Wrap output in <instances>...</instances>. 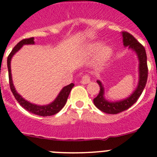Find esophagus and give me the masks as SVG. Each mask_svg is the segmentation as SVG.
Listing matches in <instances>:
<instances>
[{"mask_svg":"<svg viewBox=\"0 0 157 157\" xmlns=\"http://www.w3.org/2000/svg\"><path fill=\"white\" fill-rule=\"evenodd\" d=\"M90 76H88L87 74H85L82 77L81 79V83H83V84H86V83H90Z\"/></svg>","mask_w":157,"mask_h":157,"instance_id":"obj_1","label":"esophagus"}]
</instances>
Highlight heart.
Returning <instances> with one entry per match:
<instances>
[{
  "label": "heart",
  "mask_w": 157,
  "mask_h": 157,
  "mask_svg": "<svg viewBox=\"0 0 157 157\" xmlns=\"http://www.w3.org/2000/svg\"><path fill=\"white\" fill-rule=\"evenodd\" d=\"M102 44L100 42H95V43L90 44L86 48V51L88 54H94L101 47ZM113 50L108 45H104L100 49L97 54V60H98L99 63L103 64V63H106L109 58H110L111 55H112Z\"/></svg>",
  "instance_id": "heart-1"
}]
</instances>
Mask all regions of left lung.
<instances>
[{
	"label": "left lung",
	"instance_id": "obj_1",
	"mask_svg": "<svg viewBox=\"0 0 157 157\" xmlns=\"http://www.w3.org/2000/svg\"><path fill=\"white\" fill-rule=\"evenodd\" d=\"M123 41L125 47L135 51L139 59V83L137 87L133 94L127 98L120 101L110 102L106 100L104 97V88L100 80L97 83L100 86V93L97 97L94 99V103L99 109L109 114H117L129 109L132 105L137 101L145 88L148 77V67H147V54L144 47L136 40V38L128 32H122Z\"/></svg>",
	"mask_w": 157,
	"mask_h": 157
}]
</instances>
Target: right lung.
Instances as JSON below:
<instances>
[{
    "mask_svg": "<svg viewBox=\"0 0 157 157\" xmlns=\"http://www.w3.org/2000/svg\"><path fill=\"white\" fill-rule=\"evenodd\" d=\"M34 38L30 37L27 38V39H24V40H21L16 46L13 48L10 54L7 57V68H8V76H9V84H10V90H11L12 93H13V96H14L15 99L19 103V104L22 106L23 108L27 110L28 112L32 113L36 115L41 116V117H48V116H52L54 114L57 113L60 110H61L62 108L66 104L68 96H69L70 93H71V89L74 87V83H71V84L67 85V86H64L63 89L60 90V94L57 97V98L54 100L51 103L48 105H44V106H40V105H36L33 103H30L27 100H24L15 90L14 86H13V80H12L11 77V71H10V60H11L12 57L15 54V53L17 52L23 45L24 44H34Z\"/></svg>",
    "mask_w": 157,
    "mask_h": 157,
    "instance_id": "add662e5",
    "label": "right lung"
}]
</instances>
